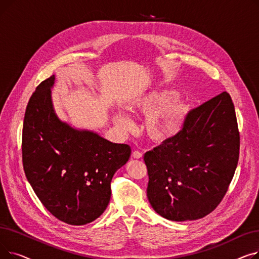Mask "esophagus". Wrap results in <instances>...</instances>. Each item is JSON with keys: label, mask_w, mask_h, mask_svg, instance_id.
Returning a JSON list of instances; mask_svg holds the SVG:
<instances>
[{"label": "esophagus", "mask_w": 259, "mask_h": 259, "mask_svg": "<svg viewBox=\"0 0 259 259\" xmlns=\"http://www.w3.org/2000/svg\"><path fill=\"white\" fill-rule=\"evenodd\" d=\"M132 157L137 158V159L142 158V157H143V153H142V152H140V151H133V153H132Z\"/></svg>", "instance_id": "esophagus-1"}]
</instances>
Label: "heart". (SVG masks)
Here are the masks:
<instances>
[{
    "mask_svg": "<svg viewBox=\"0 0 259 259\" xmlns=\"http://www.w3.org/2000/svg\"><path fill=\"white\" fill-rule=\"evenodd\" d=\"M179 98L173 89H158L142 94L132 102L129 111L132 114L148 115L145 131L153 142H164L179 132L190 111L187 101ZM114 125L125 132L133 129L132 119L124 113L112 115Z\"/></svg>",
    "mask_w": 259,
    "mask_h": 259,
    "instance_id": "1",
    "label": "heart"
}]
</instances>
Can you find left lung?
<instances>
[{
  "label": "left lung",
  "instance_id": "left-lung-1",
  "mask_svg": "<svg viewBox=\"0 0 259 259\" xmlns=\"http://www.w3.org/2000/svg\"><path fill=\"white\" fill-rule=\"evenodd\" d=\"M239 157V132L230 94L190 111L183 129L144 155L147 196L173 222L202 219L222 201Z\"/></svg>",
  "mask_w": 259,
  "mask_h": 259
}]
</instances>
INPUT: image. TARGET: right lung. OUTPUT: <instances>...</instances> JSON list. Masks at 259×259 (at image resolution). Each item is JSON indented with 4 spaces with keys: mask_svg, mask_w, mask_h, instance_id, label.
<instances>
[{
    "mask_svg": "<svg viewBox=\"0 0 259 259\" xmlns=\"http://www.w3.org/2000/svg\"><path fill=\"white\" fill-rule=\"evenodd\" d=\"M54 81V75L43 80L27 105L23 167L34 193L54 217L83 226L106 210L111 180L128 161L131 148L60 119L51 98Z\"/></svg>",
    "mask_w": 259,
    "mask_h": 259,
    "instance_id": "add662e5",
    "label": "right lung"
}]
</instances>
